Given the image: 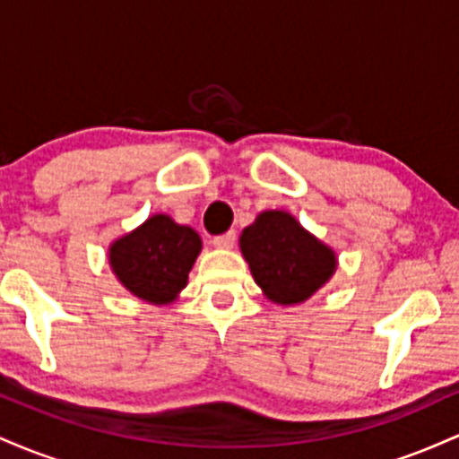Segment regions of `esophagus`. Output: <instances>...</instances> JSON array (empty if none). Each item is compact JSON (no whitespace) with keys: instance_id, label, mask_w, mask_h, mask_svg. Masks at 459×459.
Instances as JSON below:
<instances>
[{"instance_id":"obj_1","label":"esophagus","mask_w":459,"mask_h":459,"mask_svg":"<svg viewBox=\"0 0 459 459\" xmlns=\"http://www.w3.org/2000/svg\"><path fill=\"white\" fill-rule=\"evenodd\" d=\"M235 239H237L235 230H229V233L213 237V246L220 247V250H230V247L235 246Z\"/></svg>"}]
</instances>
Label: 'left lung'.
Listing matches in <instances>:
<instances>
[{"label": "left lung", "instance_id": "left-lung-1", "mask_svg": "<svg viewBox=\"0 0 459 459\" xmlns=\"http://www.w3.org/2000/svg\"><path fill=\"white\" fill-rule=\"evenodd\" d=\"M241 255L263 296L296 307L330 282L339 256L284 209H267L241 230Z\"/></svg>", "mask_w": 459, "mask_h": 459}]
</instances>
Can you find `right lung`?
Listing matches in <instances>:
<instances>
[{
	"label": "right lung",
	"instance_id": "add662e5",
	"mask_svg": "<svg viewBox=\"0 0 459 459\" xmlns=\"http://www.w3.org/2000/svg\"><path fill=\"white\" fill-rule=\"evenodd\" d=\"M203 239L168 213H152L138 229L109 244L108 261L125 289L144 302L172 304L187 287Z\"/></svg>",
	"mask_w": 459,
	"mask_h": 459
}]
</instances>
